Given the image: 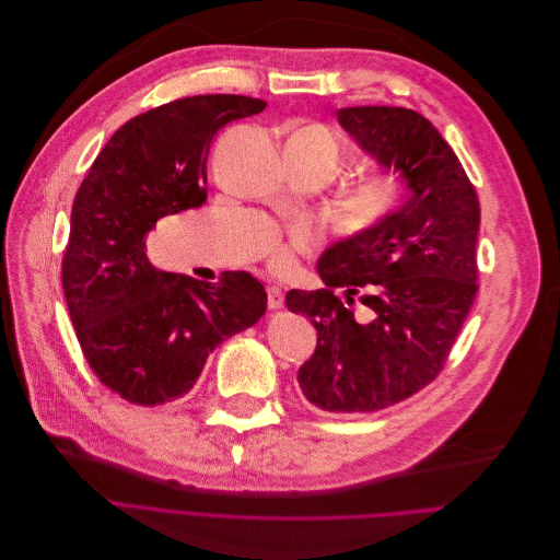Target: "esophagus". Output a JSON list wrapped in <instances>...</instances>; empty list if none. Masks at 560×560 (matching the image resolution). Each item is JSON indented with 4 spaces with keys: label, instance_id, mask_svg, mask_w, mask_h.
I'll use <instances>...</instances> for the list:
<instances>
[{
    "label": "esophagus",
    "instance_id": "34e87169",
    "mask_svg": "<svg viewBox=\"0 0 560 560\" xmlns=\"http://www.w3.org/2000/svg\"><path fill=\"white\" fill-rule=\"evenodd\" d=\"M266 303H269V310H280L284 305V296H282V289L271 284L266 287Z\"/></svg>",
    "mask_w": 560,
    "mask_h": 560
}]
</instances>
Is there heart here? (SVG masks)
Instances as JSON below:
<instances>
[{"label": "heart", "instance_id": "obj_1", "mask_svg": "<svg viewBox=\"0 0 560 560\" xmlns=\"http://www.w3.org/2000/svg\"><path fill=\"white\" fill-rule=\"evenodd\" d=\"M303 156L318 159L335 168L339 159V139L326 127H307L301 129L299 135L291 137ZM404 184L396 173L381 171L364 177L349 198L351 217L360 225H374L381 219H385L389 211L396 207L398 198H401ZM318 244V232L312 225H294L287 236L269 234L264 238L261 250L269 253L271 266L276 271H287L294 264L296 255L310 253Z\"/></svg>", "mask_w": 560, "mask_h": 560}]
</instances>
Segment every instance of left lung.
<instances>
[{
  "instance_id": "left-lung-1",
  "label": "left lung",
  "mask_w": 560,
  "mask_h": 560,
  "mask_svg": "<svg viewBox=\"0 0 560 560\" xmlns=\"http://www.w3.org/2000/svg\"><path fill=\"white\" fill-rule=\"evenodd\" d=\"M337 120L383 171L398 173L408 196L332 244L316 264L326 287L287 291V307L318 335L299 369L303 396L316 410L362 415L404 401L442 371L478 291L481 207L456 152L417 112L346 106Z\"/></svg>"
}]
</instances>
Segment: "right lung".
Segmentation results:
<instances>
[{"mask_svg": "<svg viewBox=\"0 0 560 560\" xmlns=\"http://www.w3.org/2000/svg\"><path fill=\"white\" fill-rule=\"evenodd\" d=\"M264 106L246 95L156 106L116 131L79 186L61 271L66 303L95 376L129 404L184 396L209 353L266 312V291L246 271L202 282L159 271L145 255L159 219L207 200V154L219 129Z\"/></svg>", "mask_w": 560, "mask_h": 560, "instance_id": "obj_1", "label": "right lung"}]
</instances>
